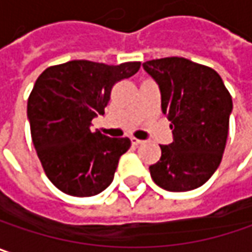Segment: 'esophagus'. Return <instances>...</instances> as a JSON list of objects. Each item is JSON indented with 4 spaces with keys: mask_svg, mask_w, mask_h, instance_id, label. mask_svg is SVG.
I'll list each match as a JSON object with an SVG mask.
<instances>
[{
    "mask_svg": "<svg viewBox=\"0 0 252 252\" xmlns=\"http://www.w3.org/2000/svg\"><path fill=\"white\" fill-rule=\"evenodd\" d=\"M131 142H132V145H140L144 141L138 140V138H135V137H131Z\"/></svg>",
    "mask_w": 252,
    "mask_h": 252,
    "instance_id": "1",
    "label": "esophagus"
}]
</instances>
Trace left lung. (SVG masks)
Wrapping results in <instances>:
<instances>
[{
  "instance_id": "1",
  "label": "left lung",
  "mask_w": 252,
  "mask_h": 252,
  "mask_svg": "<svg viewBox=\"0 0 252 252\" xmlns=\"http://www.w3.org/2000/svg\"><path fill=\"white\" fill-rule=\"evenodd\" d=\"M161 91V108L174 140L161 145L159 161L150 165L158 187L184 192L205 184L218 168L228 137L232 99L218 72L183 57L142 64Z\"/></svg>"
}]
</instances>
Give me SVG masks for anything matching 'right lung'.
Masks as SVG:
<instances>
[{
	"label": "right lung",
	"instance_id": "1",
	"mask_svg": "<svg viewBox=\"0 0 252 252\" xmlns=\"http://www.w3.org/2000/svg\"><path fill=\"white\" fill-rule=\"evenodd\" d=\"M140 65L75 60L48 67L37 78L27 105L31 138L45 175L60 191L93 197L112 183L131 141L91 132L90 126L104 114L112 87Z\"/></svg>",
	"mask_w": 252,
	"mask_h": 252
}]
</instances>
